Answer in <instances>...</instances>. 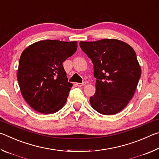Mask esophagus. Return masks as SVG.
<instances>
[{"instance_id": "esophagus-1", "label": "esophagus", "mask_w": 159, "mask_h": 159, "mask_svg": "<svg viewBox=\"0 0 159 159\" xmlns=\"http://www.w3.org/2000/svg\"><path fill=\"white\" fill-rule=\"evenodd\" d=\"M76 85L77 86H79V87H82V86H84L85 84H86V83L85 82H83V83H76Z\"/></svg>"}]
</instances>
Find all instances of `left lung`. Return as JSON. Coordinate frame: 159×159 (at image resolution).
Masks as SVG:
<instances>
[{
  "mask_svg": "<svg viewBox=\"0 0 159 159\" xmlns=\"http://www.w3.org/2000/svg\"><path fill=\"white\" fill-rule=\"evenodd\" d=\"M80 47L92 60L97 79L91 106L104 115L120 112L133 97L141 76L133 48L116 39L80 41Z\"/></svg>",
  "mask_w": 159,
  "mask_h": 159,
  "instance_id": "8db88e82",
  "label": "left lung"
}]
</instances>
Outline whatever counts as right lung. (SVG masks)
<instances>
[{"instance_id":"1","label":"right lung","mask_w":159,"mask_h":159,"mask_svg":"<svg viewBox=\"0 0 159 159\" xmlns=\"http://www.w3.org/2000/svg\"><path fill=\"white\" fill-rule=\"evenodd\" d=\"M76 50V41L45 40L23 51L17 80L21 95L31 108L45 114L62 108L73 85L68 82L62 63Z\"/></svg>"}]
</instances>
